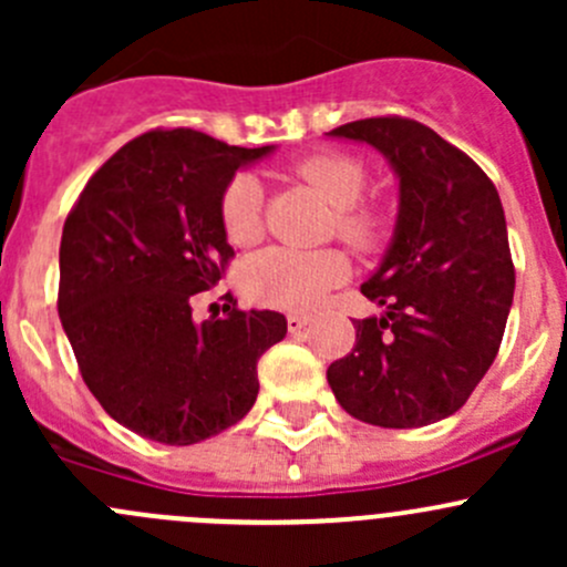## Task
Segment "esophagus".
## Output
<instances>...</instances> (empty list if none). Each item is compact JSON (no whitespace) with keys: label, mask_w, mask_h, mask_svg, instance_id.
Here are the masks:
<instances>
[{"label":"esophagus","mask_w":567,"mask_h":567,"mask_svg":"<svg viewBox=\"0 0 567 567\" xmlns=\"http://www.w3.org/2000/svg\"><path fill=\"white\" fill-rule=\"evenodd\" d=\"M307 323H310V316H305V312H290V316H288V329L293 331V334H296V331L305 329Z\"/></svg>","instance_id":"esophagus-1"}]
</instances>
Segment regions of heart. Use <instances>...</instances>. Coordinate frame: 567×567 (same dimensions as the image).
I'll use <instances>...</instances> for the list:
<instances>
[{"instance_id":"obj_1","label":"heart","mask_w":567,"mask_h":567,"mask_svg":"<svg viewBox=\"0 0 567 567\" xmlns=\"http://www.w3.org/2000/svg\"><path fill=\"white\" fill-rule=\"evenodd\" d=\"M296 175L316 186L337 208V233L357 249H375L390 230V216L379 205H362L368 167L348 153H316L296 164ZM262 186L255 175L238 173L221 192L219 216L227 241L249 247L262 230ZM351 274L340 249L268 247L241 268V288L251 301L279 310H310Z\"/></svg>"}]
</instances>
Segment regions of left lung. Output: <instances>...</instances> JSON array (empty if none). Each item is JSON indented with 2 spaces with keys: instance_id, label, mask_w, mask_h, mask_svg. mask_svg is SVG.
Returning <instances> with one entry per match:
<instances>
[{
  "instance_id": "obj_1",
  "label": "left lung",
  "mask_w": 567,
  "mask_h": 567,
  "mask_svg": "<svg viewBox=\"0 0 567 567\" xmlns=\"http://www.w3.org/2000/svg\"><path fill=\"white\" fill-rule=\"evenodd\" d=\"M364 142L398 175L392 241L362 293L381 316L326 370L337 403L379 427L447 420L499 351L516 288L502 199L488 175L427 125L368 117L329 131Z\"/></svg>"
}]
</instances>
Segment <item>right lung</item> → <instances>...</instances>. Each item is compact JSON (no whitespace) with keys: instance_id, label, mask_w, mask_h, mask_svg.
<instances>
[{"instance_id":"add662e5","label":"right lung","mask_w":567,"mask_h":567,"mask_svg":"<svg viewBox=\"0 0 567 567\" xmlns=\"http://www.w3.org/2000/svg\"><path fill=\"white\" fill-rule=\"evenodd\" d=\"M271 153L192 128L147 131L90 177L68 214L62 329L95 400L140 436L186 447L236 425L260 390L257 359L288 334L271 310L192 316L194 293L214 288L233 257L221 192Z\"/></svg>"}]
</instances>
